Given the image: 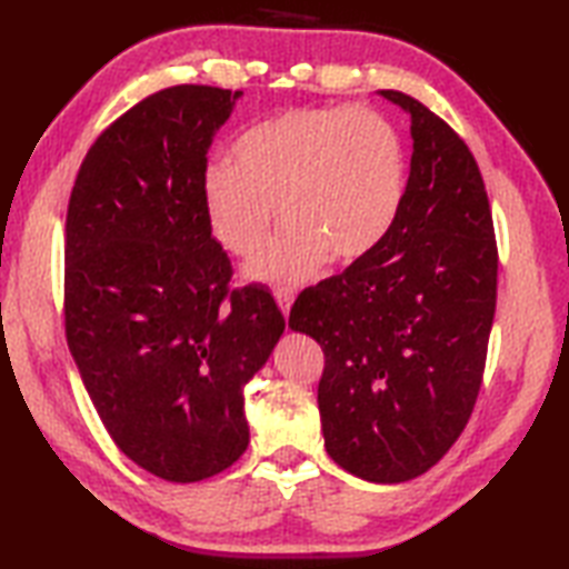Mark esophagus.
<instances>
[{
    "mask_svg": "<svg viewBox=\"0 0 569 569\" xmlns=\"http://www.w3.org/2000/svg\"><path fill=\"white\" fill-rule=\"evenodd\" d=\"M273 296H276L278 308H281L283 316L288 318V312H291V306H293V291H286V288H278V291H276Z\"/></svg>",
    "mask_w": 569,
    "mask_h": 569,
    "instance_id": "34e87169",
    "label": "esophagus"
}]
</instances>
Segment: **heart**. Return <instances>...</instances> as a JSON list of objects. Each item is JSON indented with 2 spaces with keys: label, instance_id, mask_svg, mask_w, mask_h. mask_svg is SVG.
<instances>
[{
  "label": "heart",
  "instance_id": "obj_1",
  "mask_svg": "<svg viewBox=\"0 0 569 569\" xmlns=\"http://www.w3.org/2000/svg\"><path fill=\"white\" fill-rule=\"evenodd\" d=\"M202 212L227 253L249 259L251 281L298 286L330 257L365 259L391 232L406 196V149L371 107H296L247 129L232 163L204 171Z\"/></svg>",
  "mask_w": 569,
  "mask_h": 569
}]
</instances>
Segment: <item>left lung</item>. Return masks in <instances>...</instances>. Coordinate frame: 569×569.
Listing matches in <instances>:
<instances>
[{
    "label": "left lung",
    "mask_w": 569,
    "mask_h": 569,
    "mask_svg": "<svg viewBox=\"0 0 569 569\" xmlns=\"http://www.w3.org/2000/svg\"><path fill=\"white\" fill-rule=\"evenodd\" d=\"M410 176L381 244L298 296L288 328L325 352V450L349 475L401 485L462 435L485 377L499 253L485 180L457 131L398 90Z\"/></svg>",
    "instance_id": "8db88e82"
}]
</instances>
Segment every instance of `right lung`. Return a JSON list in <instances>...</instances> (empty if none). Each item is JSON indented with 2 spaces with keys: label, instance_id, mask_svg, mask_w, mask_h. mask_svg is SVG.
Listing matches in <instances>:
<instances>
[{
  "label": "right lung",
  "instance_id": "right-lung-1",
  "mask_svg": "<svg viewBox=\"0 0 569 569\" xmlns=\"http://www.w3.org/2000/svg\"><path fill=\"white\" fill-rule=\"evenodd\" d=\"M241 90L176 84L92 143L66 220V337L107 432L176 485L244 455V386L286 330L269 291H229L200 183Z\"/></svg>",
  "mask_w": 569,
  "mask_h": 569
}]
</instances>
